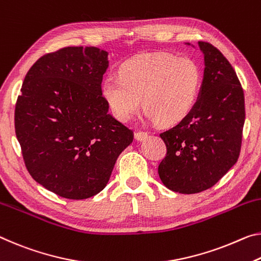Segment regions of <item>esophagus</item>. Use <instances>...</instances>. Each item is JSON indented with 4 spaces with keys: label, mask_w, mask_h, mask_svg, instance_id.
<instances>
[{
    "label": "esophagus",
    "mask_w": 261,
    "mask_h": 261,
    "mask_svg": "<svg viewBox=\"0 0 261 261\" xmlns=\"http://www.w3.org/2000/svg\"><path fill=\"white\" fill-rule=\"evenodd\" d=\"M146 138H147V134H146V132H143V131L135 132V139L138 140V142H142V140L146 139Z\"/></svg>",
    "instance_id": "34e87169"
}]
</instances>
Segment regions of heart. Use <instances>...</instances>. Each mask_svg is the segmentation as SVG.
Wrapping results in <instances>:
<instances>
[{"instance_id":"heart-1","label":"heart","mask_w":261,"mask_h":261,"mask_svg":"<svg viewBox=\"0 0 261 261\" xmlns=\"http://www.w3.org/2000/svg\"><path fill=\"white\" fill-rule=\"evenodd\" d=\"M201 77L197 63L189 57L142 55L124 63L119 76H106L101 95L115 118L123 123L140 109L143 98L148 118L171 125L182 121L193 109Z\"/></svg>"}]
</instances>
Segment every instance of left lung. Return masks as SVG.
<instances>
[{
    "label": "left lung",
    "mask_w": 261,
    "mask_h": 261,
    "mask_svg": "<svg viewBox=\"0 0 261 261\" xmlns=\"http://www.w3.org/2000/svg\"><path fill=\"white\" fill-rule=\"evenodd\" d=\"M198 47L204 71L197 100L182 121L160 134L167 147L160 180L181 194L212 188L229 172L238 160L245 122L244 92L232 66L212 44L198 41Z\"/></svg>",
    "instance_id": "1"
}]
</instances>
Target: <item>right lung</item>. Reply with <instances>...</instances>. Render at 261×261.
Wrapping results in <instances>:
<instances>
[{"mask_svg": "<svg viewBox=\"0 0 261 261\" xmlns=\"http://www.w3.org/2000/svg\"><path fill=\"white\" fill-rule=\"evenodd\" d=\"M108 52L68 46L29 69L15 109L16 137L31 176L71 200L100 193L134 132L115 119L101 95Z\"/></svg>", "mask_w": 261, "mask_h": 261, "instance_id": "add662e5", "label": "right lung"}]
</instances>
